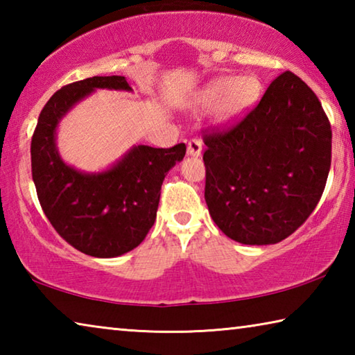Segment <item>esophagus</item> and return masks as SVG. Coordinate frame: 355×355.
<instances>
[{
    "label": "esophagus",
    "mask_w": 355,
    "mask_h": 355,
    "mask_svg": "<svg viewBox=\"0 0 355 355\" xmlns=\"http://www.w3.org/2000/svg\"><path fill=\"white\" fill-rule=\"evenodd\" d=\"M202 153V139L200 137H192L188 142V155L189 156H200Z\"/></svg>",
    "instance_id": "esophagus-1"
}]
</instances>
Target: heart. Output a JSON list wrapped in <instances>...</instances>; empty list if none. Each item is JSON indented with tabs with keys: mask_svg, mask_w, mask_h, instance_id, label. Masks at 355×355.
Segmentation results:
<instances>
[{
	"mask_svg": "<svg viewBox=\"0 0 355 355\" xmlns=\"http://www.w3.org/2000/svg\"><path fill=\"white\" fill-rule=\"evenodd\" d=\"M258 95V84L252 78H218L208 84L200 94V101L207 106L218 105L222 120H230L243 114L254 103Z\"/></svg>",
	"mask_w": 355,
	"mask_h": 355,
	"instance_id": "b5f03b06",
	"label": "heart"
}]
</instances>
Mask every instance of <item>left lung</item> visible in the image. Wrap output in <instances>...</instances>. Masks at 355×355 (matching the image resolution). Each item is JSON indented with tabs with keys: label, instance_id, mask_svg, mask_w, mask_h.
I'll use <instances>...</instances> for the list:
<instances>
[{
	"label": "left lung",
	"instance_id": "left-lung-1",
	"mask_svg": "<svg viewBox=\"0 0 355 355\" xmlns=\"http://www.w3.org/2000/svg\"><path fill=\"white\" fill-rule=\"evenodd\" d=\"M205 200L222 233L280 243L309 219L326 188L332 130L321 101L293 71L230 127L203 131Z\"/></svg>",
	"mask_w": 355,
	"mask_h": 355
}]
</instances>
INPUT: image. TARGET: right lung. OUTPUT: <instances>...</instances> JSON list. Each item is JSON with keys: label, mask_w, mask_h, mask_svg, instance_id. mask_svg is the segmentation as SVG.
<instances>
[{"label": "right lung", "mask_w": 355, "mask_h": 355, "mask_svg": "<svg viewBox=\"0 0 355 355\" xmlns=\"http://www.w3.org/2000/svg\"><path fill=\"white\" fill-rule=\"evenodd\" d=\"M94 89L131 91L125 76H92L67 84L46 101L31 139V171L40 207L59 236L83 254L112 258L137 248L156 219L166 173L186 146H137L101 173H83L64 163L56 127L71 106Z\"/></svg>", "instance_id": "1"}]
</instances>
